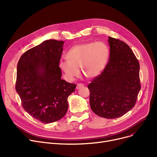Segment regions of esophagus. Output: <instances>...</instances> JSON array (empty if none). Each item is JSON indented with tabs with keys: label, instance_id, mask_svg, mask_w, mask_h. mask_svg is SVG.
<instances>
[{
	"label": "esophagus",
	"instance_id": "esophagus-1",
	"mask_svg": "<svg viewBox=\"0 0 157 157\" xmlns=\"http://www.w3.org/2000/svg\"><path fill=\"white\" fill-rule=\"evenodd\" d=\"M83 86H84V85H83V84H82V83H78V84L77 85L76 88H77V89H79L80 88L83 87Z\"/></svg>",
	"mask_w": 157,
	"mask_h": 157
}]
</instances>
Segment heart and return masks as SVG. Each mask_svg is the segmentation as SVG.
I'll list each match as a JSON object with an SVG mask.
<instances>
[{
  "mask_svg": "<svg viewBox=\"0 0 157 157\" xmlns=\"http://www.w3.org/2000/svg\"><path fill=\"white\" fill-rule=\"evenodd\" d=\"M109 54L108 46L102 42L79 44L68 51L67 59L60 60L58 66L69 81L79 76V67L86 78H94L104 70Z\"/></svg>",
  "mask_w": 157,
  "mask_h": 157,
  "instance_id": "heart-1",
  "label": "heart"
}]
</instances>
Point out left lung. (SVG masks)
Returning a JSON list of instances; mask_svg holds the SVG:
<instances>
[{
	"label": "left lung",
	"instance_id": "1",
	"mask_svg": "<svg viewBox=\"0 0 157 157\" xmlns=\"http://www.w3.org/2000/svg\"><path fill=\"white\" fill-rule=\"evenodd\" d=\"M110 58L103 71L88 85L90 106L98 116L121 117L133 108L141 88L139 61L125 42L109 36Z\"/></svg>",
	"mask_w": 157,
	"mask_h": 157
}]
</instances>
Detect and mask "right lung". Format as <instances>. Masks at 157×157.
<instances>
[{"label":"right lung","mask_w":157,"mask_h":157,"mask_svg":"<svg viewBox=\"0 0 157 157\" xmlns=\"http://www.w3.org/2000/svg\"><path fill=\"white\" fill-rule=\"evenodd\" d=\"M64 42L45 40L20 57L15 89L23 108L43 123L56 122L68 110L67 98L76 85L61 79L59 62Z\"/></svg>","instance_id":"add662e5"}]
</instances>
